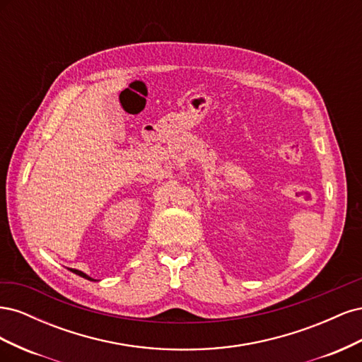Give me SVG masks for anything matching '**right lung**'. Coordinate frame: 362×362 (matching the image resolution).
<instances>
[{"mask_svg":"<svg viewBox=\"0 0 362 362\" xmlns=\"http://www.w3.org/2000/svg\"><path fill=\"white\" fill-rule=\"evenodd\" d=\"M71 272H74V273H76V275H80V276H83V278H86V279H89V281H95V279H92L90 276H87L86 273H83V272H80V270H75V269H71Z\"/></svg>","mask_w":362,"mask_h":362,"instance_id":"1","label":"right lung"}]
</instances>
